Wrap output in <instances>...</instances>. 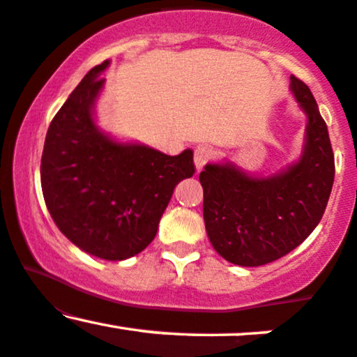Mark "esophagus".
Masks as SVG:
<instances>
[{
	"label": "esophagus",
	"mask_w": 357,
	"mask_h": 357,
	"mask_svg": "<svg viewBox=\"0 0 357 357\" xmlns=\"http://www.w3.org/2000/svg\"><path fill=\"white\" fill-rule=\"evenodd\" d=\"M211 149L208 146H198L195 149V167L196 171H202L204 165H206L208 161H210L211 158Z\"/></svg>",
	"instance_id": "obj_1"
}]
</instances>
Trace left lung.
<instances>
[{
	"mask_svg": "<svg viewBox=\"0 0 357 357\" xmlns=\"http://www.w3.org/2000/svg\"><path fill=\"white\" fill-rule=\"evenodd\" d=\"M290 92L305 116L296 161L255 174L231 161L199 173L203 218L216 253L240 267H260L292 252L321 221L334 183V154L312 92L290 75Z\"/></svg>",
	"mask_w": 357,
	"mask_h": 357,
	"instance_id": "8db88e82",
	"label": "left lung"
}]
</instances>
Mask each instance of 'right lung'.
Wrapping results in <instances>:
<instances>
[{
	"label": "right lung",
	"instance_id": "add662e5",
	"mask_svg": "<svg viewBox=\"0 0 357 357\" xmlns=\"http://www.w3.org/2000/svg\"><path fill=\"white\" fill-rule=\"evenodd\" d=\"M109 65L93 67L53 117L40 173L59 230L82 252L119 261L154 240L176 184L195 174V165L191 149L167 155L100 129L96 105Z\"/></svg>",
	"mask_w": 357,
	"mask_h": 357
}]
</instances>
